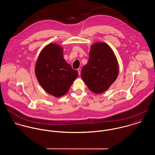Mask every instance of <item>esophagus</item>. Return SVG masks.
I'll list each match as a JSON object with an SVG mask.
<instances>
[{
  "label": "esophagus",
  "instance_id": "1",
  "mask_svg": "<svg viewBox=\"0 0 155 155\" xmlns=\"http://www.w3.org/2000/svg\"><path fill=\"white\" fill-rule=\"evenodd\" d=\"M77 71H78V74H79V75H80V74H81V69L80 68H78V69H77Z\"/></svg>",
  "mask_w": 155,
  "mask_h": 155
}]
</instances>
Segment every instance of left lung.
Wrapping results in <instances>:
<instances>
[{"label":"left lung","mask_w":155,"mask_h":155,"mask_svg":"<svg viewBox=\"0 0 155 155\" xmlns=\"http://www.w3.org/2000/svg\"><path fill=\"white\" fill-rule=\"evenodd\" d=\"M118 74V61L110 47L105 42L92 45L88 62L81 71L82 79L90 91L95 94L105 92Z\"/></svg>","instance_id":"obj_1"}]
</instances>
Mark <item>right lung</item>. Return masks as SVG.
I'll list each match as a JSON object with an SVG mask.
<instances>
[{
    "label": "right lung",
    "mask_w": 155,
    "mask_h": 155,
    "mask_svg": "<svg viewBox=\"0 0 155 155\" xmlns=\"http://www.w3.org/2000/svg\"><path fill=\"white\" fill-rule=\"evenodd\" d=\"M63 48L50 43L41 51L35 64V73L45 92L55 97L65 95L78 76L63 58Z\"/></svg>",
    "instance_id": "add662e5"
}]
</instances>
